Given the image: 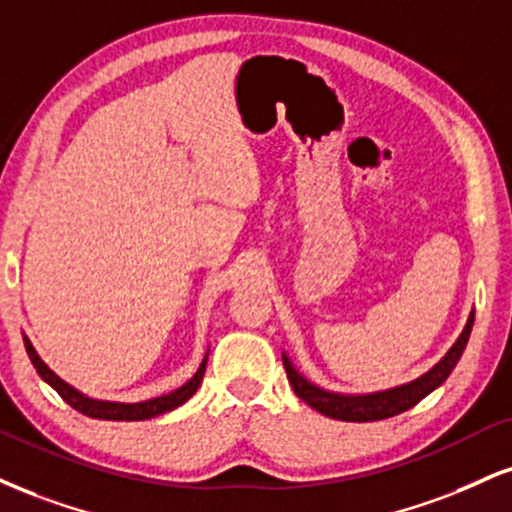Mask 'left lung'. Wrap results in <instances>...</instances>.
<instances>
[{"mask_svg": "<svg viewBox=\"0 0 512 512\" xmlns=\"http://www.w3.org/2000/svg\"><path fill=\"white\" fill-rule=\"evenodd\" d=\"M474 324V312L467 317V324L463 334L458 336V341L448 348V353L441 357L432 369L420 374L417 379L405 381V384L393 386V389L384 391H372V393H338V391H326L322 386L312 384L310 379L295 369L291 357L283 353V367H286V377L291 381L295 396L305 400L310 408H315L322 415L331 417V420H343V422H374V420H386V417L400 415V412L415 408L422 398H427L429 393L439 389L443 381L448 379V374L453 372V367L458 365L460 355L470 341V331Z\"/></svg>", "mask_w": 512, "mask_h": 512, "instance_id": "1", "label": "left lung"}]
</instances>
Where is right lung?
<instances>
[{
  "label": "right lung",
  "mask_w": 512,
  "mask_h": 512,
  "mask_svg": "<svg viewBox=\"0 0 512 512\" xmlns=\"http://www.w3.org/2000/svg\"><path fill=\"white\" fill-rule=\"evenodd\" d=\"M23 343H26V353L33 362V367L38 369V374L42 379L52 386L54 391L59 393L66 403L71 405L73 410L83 412V415L92 417V420H112V422H140V420H152L157 415H166V412L181 408L186 400L193 398V393L200 389L202 377H205V369H207V357L209 353H205L202 357L200 367L197 372L190 377L186 384L178 386L171 393H164V396L157 398H147V400H138V403H121V400H102V398H90L88 393L78 391L76 386H71L69 381H64L59 374H54L52 369L47 367V362L42 360L38 355V350L33 348L30 338L23 334Z\"/></svg>",
  "instance_id": "1"
}]
</instances>
